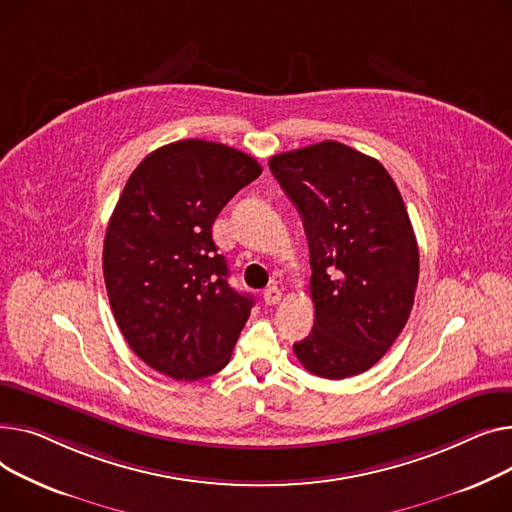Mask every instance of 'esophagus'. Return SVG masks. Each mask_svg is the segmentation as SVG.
Segmentation results:
<instances>
[{
  "label": "esophagus",
  "mask_w": 512,
  "mask_h": 512,
  "mask_svg": "<svg viewBox=\"0 0 512 512\" xmlns=\"http://www.w3.org/2000/svg\"><path fill=\"white\" fill-rule=\"evenodd\" d=\"M281 297H283V291L279 287H268L264 291V304L266 306H277L281 302Z\"/></svg>",
  "instance_id": "1"
}]
</instances>
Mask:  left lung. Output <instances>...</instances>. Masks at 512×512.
Instances as JSON below:
<instances>
[{
	"label": "left lung",
	"instance_id": "8db88e82",
	"mask_svg": "<svg viewBox=\"0 0 512 512\" xmlns=\"http://www.w3.org/2000/svg\"><path fill=\"white\" fill-rule=\"evenodd\" d=\"M310 246L312 333L293 345L328 380L370 370L413 308L419 250L405 202L380 161L324 140L268 161Z\"/></svg>",
	"mask_w": 512,
	"mask_h": 512
}]
</instances>
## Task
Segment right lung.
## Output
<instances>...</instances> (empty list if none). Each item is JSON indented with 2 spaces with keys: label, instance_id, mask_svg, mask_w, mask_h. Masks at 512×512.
Returning a JSON list of instances; mask_svg holds the SVG:
<instances>
[{
  "label": "right lung",
  "instance_id": "obj_1",
  "mask_svg": "<svg viewBox=\"0 0 512 512\" xmlns=\"http://www.w3.org/2000/svg\"><path fill=\"white\" fill-rule=\"evenodd\" d=\"M262 173L231 146L179 140L132 171L107 225L103 275L115 322L144 364L198 380L229 364L254 306L213 242L223 206Z\"/></svg>",
  "mask_w": 512,
  "mask_h": 512
}]
</instances>
